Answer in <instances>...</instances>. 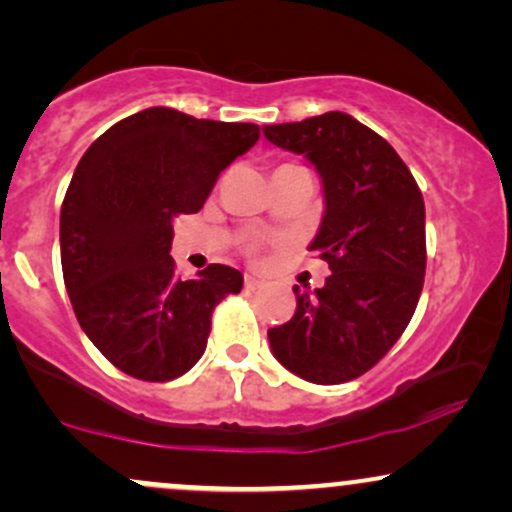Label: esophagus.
<instances>
[{"label": "esophagus", "instance_id": "34e87169", "mask_svg": "<svg viewBox=\"0 0 512 512\" xmlns=\"http://www.w3.org/2000/svg\"><path fill=\"white\" fill-rule=\"evenodd\" d=\"M262 286L260 279H255V276H245V291H257Z\"/></svg>", "mask_w": 512, "mask_h": 512}]
</instances>
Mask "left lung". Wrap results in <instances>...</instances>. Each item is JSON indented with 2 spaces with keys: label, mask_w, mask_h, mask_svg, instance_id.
<instances>
[{
  "label": "left lung",
  "mask_w": 512,
  "mask_h": 512,
  "mask_svg": "<svg viewBox=\"0 0 512 512\" xmlns=\"http://www.w3.org/2000/svg\"><path fill=\"white\" fill-rule=\"evenodd\" d=\"M264 137L320 173L325 216L310 250L332 269L313 293L293 286L296 313L267 332L272 354L308 383H349L392 349L419 303L424 197L397 151L339 110L267 125Z\"/></svg>",
  "instance_id": "1"
}]
</instances>
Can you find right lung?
I'll return each instance as SVG.
<instances>
[{
  "label": "right lung",
  "mask_w": 512,
  "mask_h": 512,
  "mask_svg": "<svg viewBox=\"0 0 512 512\" xmlns=\"http://www.w3.org/2000/svg\"><path fill=\"white\" fill-rule=\"evenodd\" d=\"M257 139L252 122L146 108L81 156L60 214L64 286L81 330L122 373L180 378L207 349L216 305L243 289L226 264L178 279L170 243L175 216L197 214L221 170Z\"/></svg>",
  "instance_id": "obj_1"
}]
</instances>
